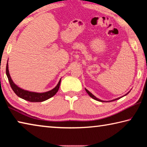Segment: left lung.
<instances>
[{
    "mask_svg": "<svg viewBox=\"0 0 147 147\" xmlns=\"http://www.w3.org/2000/svg\"><path fill=\"white\" fill-rule=\"evenodd\" d=\"M85 90H86V92L88 93V95H89V96H90V97H91V98H93V99H94V100H97V101H99V102H105V101H102V100H100V99H98V98H96V96H94V95L92 94V93H90V92H89V91H88V90L87 89H86V88H85ZM127 94H128V93H127ZM126 95H124V96H126ZM120 98H117V99H115V100H111V101H110V102H112V101H115V100H119V99H120Z\"/></svg>",
    "mask_w": 147,
    "mask_h": 147,
    "instance_id": "1",
    "label": "left lung"
}]
</instances>
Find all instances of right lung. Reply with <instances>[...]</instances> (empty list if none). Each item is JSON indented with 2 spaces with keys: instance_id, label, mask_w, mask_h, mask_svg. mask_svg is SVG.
Listing matches in <instances>:
<instances>
[{
  "instance_id": "right-lung-1",
  "label": "right lung",
  "mask_w": 147,
  "mask_h": 147,
  "mask_svg": "<svg viewBox=\"0 0 147 147\" xmlns=\"http://www.w3.org/2000/svg\"><path fill=\"white\" fill-rule=\"evenodd\" d=\"M6 76L8 77L9 85H10L11 88L13 90V92L16 94V95L20 97L22 99L25 100L26 101L31 102H44L45 100H47L49 99L50 98L53 97V96L55 95L58 90L59 89L60 84H61V79H60L59 83L55 87L52 89L51 90L47 91L45 92L42 93H38V92H29L28 90H25L22 89V88L18 87L15 83L13 82L12 79H11L10 75L9 74L8 70V64L7 63L6 64Z\"/></svg>"
}]
</instances>
